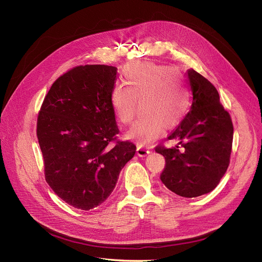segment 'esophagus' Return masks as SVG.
Instances as JSON below:
<instances>
[{"mask_svg": "<svg viewBox=\"0 0 262 262\" xmlns=\"http://www.w3.org/2000/svg\"><path fill=\"white\" fill-rule=\"evenodd\" d=\"M149 152V149L141 146V145H138V147H137V155H138L139 157H145Z\"/></svg>", "mask_w": 262, "mask_h": 262, "instance_id": "esophagus-1", "label": "esophagus"}]
</instances>
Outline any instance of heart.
Wrapping results in <instances>:
<instances>
[{
	"label": "heart",
	"mask_w": 262,
	"mask_h": 262,
	"mask_svg": "<svg viewBox=\"0 0 262 262\" xmlns=\"http://www.w3.org/2000/svg\"><path fill=\"white\" fill-rule=\"evenodd\" d=\"M124 84L112 92V106L118 120L129 125L142 110L127 137L138 144L155 141L163 126L172 128L185 117L189 107V91L170 68L154 62H133L123 70Z\"/></svg>",
	"instance_id": "obj_1"
}]
</instances>
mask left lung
<instances>
[{"mask_svg": "<svg viewBox=\"0 0 262 262\" xmlns=\"http://www.w3.org/2000/svg\"><path fill=\"white\" fill-rule=\"evenodd\" d=\"M188 77L193 94L191 109L168 137L178 144H159L155 150L166 159L160 174L164 186L181 196L196 198L212 191L225 174L233 126L211 82L193 69L188 70Z\"/></svg>", "mask_w": 262, "mask_h": 262, "instance_id": "obj_1", "label": "left lung"}]
</instances>
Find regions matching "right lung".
<instances>
[{
	"label": "right lung",
	"instance_id": "add662e5",
	"mask_svg": "<svg viewBox=\"0 0 262 262\" xmlns=\"http://www.w3.org/2000/svg\"><path fill=\"white\" fill-rule=\"evenodd\" d=\"M116 67L77 66L53 82L37 119L46 181L77 209L98 207L114 191L136 145L118 139L110 102Z\"/></svg>",
	"mask_w": 262,
	"mask_h": 262
}]
</instances>
